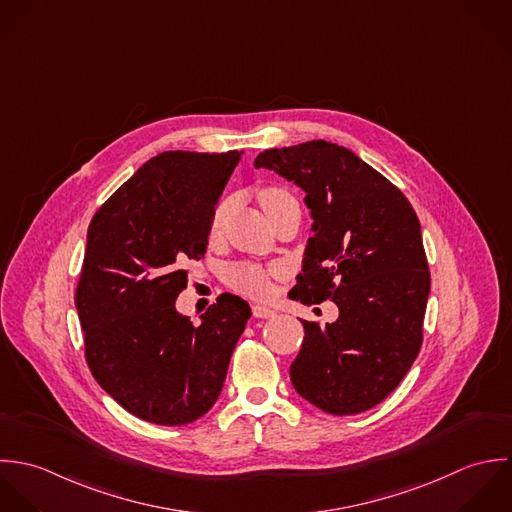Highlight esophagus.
I'll return each instance as SVG.
<instances>
[{"mask_svg": "<svg viewBox=\"0 0 512 512\" xmlns=\"http://www.w3.org/2000/svg\"><path fill=\"white\" fill-rule=\"evenodd\" d=\"M253 316L255 318H273L275 316V310L269 307H263V305H255L253 307Z\"/></svg>", "mask_w": 512, "mask_h": 512, "instance_id": "1", "label": "esophagus"}]
</instances>
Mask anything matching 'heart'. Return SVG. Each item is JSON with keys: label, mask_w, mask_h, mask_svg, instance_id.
<instances>
[{"label": "heart", "mask_w": 512, "mask_h": 512, "mask_svg": "<svg viewBox=\"0 0 512 512\" xmlns=\"http://www.w3.org/2000/svg\"><path fill=\"white\" fill-rule=\"evenodd\" d=\"M287 200H295V198L285 188L267 186V188L259 190V202L263 205V209L267 211V215L277 205L283 204ZM229 205H231L229 198H225V200H221L219 204L215 205V209L211 213V219H209V235L211 237H215L221 231V225L225 221ZM271 275H273L271 271H267L259 265L239 263V265H235L227 271L225 279H227V285L233 287L239 293H245L249 297H265L271 291Z\"/></svg>", "instance_id": "heart-1"}]
</instances>
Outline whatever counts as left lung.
<instances>
[{"mask_svg":"<svg viewBox=\"0 0 512 512\" xmlns=\"http://www.w3.org/2000/svg\"><path fill=\"white\" fill-rule=\"evenodd\" d=\"M255 168L307 192L314 235L293 299L338 307L326 326L301 318L291 382L326 413L368 411L400 386L421 350L431 277L419 219L398 186L326 140L265 150Z\"/></svg>","mask_w":512,"mask_h":512,"instance_id":"obj_1","label":"left lung"}]
</instances>
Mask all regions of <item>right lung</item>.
<instances>
[{
	"instance_id": "right-lung-1",
	"label": "right lung",
	"mask_w": 512,
	"mask_h": 512,
	"mask_svg": "<svg viewBox=\"0 0 512 512\" xmlns=\"http://www.w3.org/2000/svg\"><path fill=\"white\" fill-rule=\"evenodd\" d=\"M239 158L237 150L162 152L91 219L75 291L85 358L104 392L148 423L186 425L211 409L251 316L229 293L200 326L174 307Z\"/></svg>"
}]
</instances>
